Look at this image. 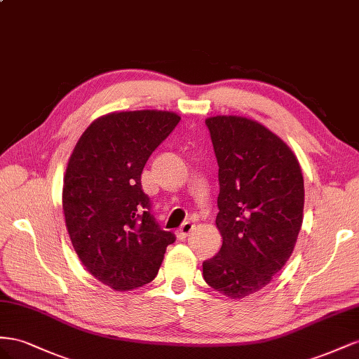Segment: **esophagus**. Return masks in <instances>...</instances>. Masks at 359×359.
Here are the masks:
<instances>
[{"label":"esophagus","mask_w":359,"mask_h":359,"mask_svg":"<svg viewBox=\"0 0 359 359\" xmlns=\"http://www.w3.org/2000/svg\"><path fill=\"white\" fill-rule=\"evenodd\" d=\"M194 227H196V225H194V222H191V221H187L185 224H183L182 227H180V230H179V233H177L179 239H187L189 234L192 233Z\"/></svg>","instance_id":"34e87169"}]
</instances>
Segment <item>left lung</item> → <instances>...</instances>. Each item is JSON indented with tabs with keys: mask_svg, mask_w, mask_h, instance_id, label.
<instances>
[{
	"mask_svg": "<svg viewBox=\"0 0 359 359\" xmlns=\"http://www.w3.org/2000/svg\"><path fill=\"white\" fill-rule=\"evenodd\" d=\"M218 161L222 247L203 262L212 289L231 299L268 285L290 259L302 225L304 177L290 147L259 121L206 120Z\"/></svg>",
	"mask_w": 359,
	"mask_h": 359,
	"instance_id": "8db88e82",
	"label": "left lung"
}]
</instances>
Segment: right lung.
Masks as SVG:
<instances>
[{"label": "right lung", "mask_w": 359, "mask_h": 359, "mask_svg": "<svg viewBox=\"0 0 359 359\" xmlns=\"http://www.w3.org/2000/svg\"><path fill=\"white\" fill-rule=\"evenodd\" d=\"M179 121L170 111L111 112L91 123L70 155L63 210L72 245L87 271L117 292L155 278L176 241L150 213L141 172Z\"/></svg>", "instance_id": "1"}]
</instances>
